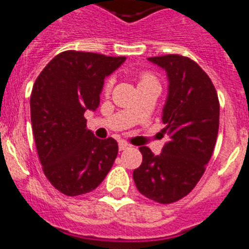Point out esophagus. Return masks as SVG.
Returning a JSON list of instances; mask_svg holds the SVG:
<instances>
[{
    "instance_id": "obj_1",
    "label": "esophagus",
    "mask_w": 249,
    "mask_h": 249,
    "mask_svg": "<svg viewBox=\"0 0 249 249\" xmlns=\"http://www.w3.org/2000/svg\"><path fill=\"white\" fill-rule=\"evenodd\" d=\"M118 146H120L121 151H123V150L129 149V147L132 146V145H129V143L127 142V141H120V145H118Z\"/></svg>"
}]
</instances>
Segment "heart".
I'll use <instances>...</instances> for the list:
<instances>
[{
    "label": "heart",
    "instance_id": "heart-1",
    "mask_svg": "<svg viewBox=\"0 0 249 249\" xmlns=\"http://www.w3.org/2000/svg\"><path fill=\"white\" fill-rule=\"evenodd\" d=\"M142 84H159L158 83V79L155 77V75H153L151 72H142L140 73L139 76V85H142ZM110 88H112V80H107L106 84H104V92H109Z\"/></svg>",
    "mask_w": 249,
    "mask_h": 249
}]
</instances>
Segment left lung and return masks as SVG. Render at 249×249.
<instances>
[{
  "label": "left lung",
  "mask_w": 249,
  "mask_h": 249,
  "mask_svg": "<svg viewBox=\"0 0 249 249\" xmlns=\"http://www.w3.org/2000/svg\"><path fill=\"white\" fill-rule=\"evenodd\" d=\"M166 71L169 92L163 109L169 141L160 155L140 147L142 163L133 170L140 194L168 205L194 190L211 159L219 131L220 104L213 81L194 59L180 54L150 57Z\"/></svg>",
  "instance_id": "obj_1"
}]
</instances>
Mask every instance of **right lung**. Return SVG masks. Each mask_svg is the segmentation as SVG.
<instances>
[{"label":"right lung","mask_w":249,"mask_h":249,"mask_svg":"<svg viewBox=\"0 0 249 249\" xmlns=\"http://www.w3.org/2000/svg\"><path fill=\"white\" fill-rule=\"evenodd\" d=\"M126 57L65 51L43 69L30 96L36 151L47 179L66 196L95 190L118 154L114 139H96L84 113L95 110L106 76Z\"/></svg>","instance_id":"1"}]
</instances>
